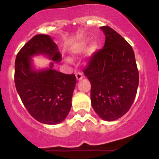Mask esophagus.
Wrapping results in <instances>:
<instances>
[{
  "instance_id": "obj_1",
  "label": "esophagus",
  "mask_w": 159,
  "mask_h": 159,
  "mask_svg": "<svg viewBox=\"0 0 159 159\" xmlns=\"http://www.w3.org/2000/svg\"><path fill=\"white\" fill-rule=\"evenodd\" d=\"M75 76H76V78H77V80H81V79H82L83 78V75L81 73V72H77L76 74H75Z\"/></svg>"
}]
</instances>
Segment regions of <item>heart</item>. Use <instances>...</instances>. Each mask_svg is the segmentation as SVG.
<instances>
[{
    "instance_id": "b5f03b06",
    "label": "heart",
    "mask_w": 159,
    "mask_h": 159,
    "mask_svg": "<svg viewBox=\"0 0 159 159\" xmlns=\"http://www.w3.org/2000/svg\"><path fill=\"white\" fill-rule=\"evenodd\" d=\"M85 48H86V43H82V44H79V45H78V47H77L76 48H75V52H76V53L81 52V51H84ZM95 48H96L95 45L91 46V47L90 48V52L92 53L93 51H94V50H95Z\"/></svg>"
}]
</instances>
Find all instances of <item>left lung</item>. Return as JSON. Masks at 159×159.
Listing matches in <instances>:
<instances>
[{"mask_svg":"<svg viewBox=\"0 0 159 159\" xmlns=\"http://www.w3.org/2000/svg\"><path fill=\"white\" fill-rule=\"evenodd\" d=\"M101 29L105 34V45L90 57L83 72L91 82L93 108L101 118L112 121L131 108L139 75L131 46L110 27Z\"/></svg>","mask_w":159,"mask_h":159,"instance_id":"1","label":"left lung"}]
</instances>
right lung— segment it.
Here are the masks:
<instances>
[{"instance_id": "1", "label": "right lung", "mask_w": 159, "mask_h": 159, "mask_svg": "<svg viewBox=\"0 0 159 159\" xmlns=\"http://www.w3.org/2000/svg\"><path fill=\"white\" fill-rule=\"evenodd\" d=\"M48 56L54 61L61 60L57 45L49 35L37 34L17 54L14 83L17 93L29 114L37 121L48 125L59 124L66 118L71 108L76 84L75 75H66L52 69L36 70L31 57Z\"/></svg>"}]
</instances>
